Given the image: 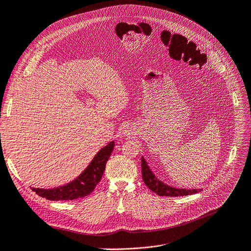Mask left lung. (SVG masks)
Here are the masks:
<instances>
[{"mask_svg": "<svg viewBox=\"0 0 251 251\" xmlns=\"http://www.w3.org/2000/svg\"><path fill=\"white\" fill-rule=\"evenodd\" d=\"M142 174L145 184L148 188L151 189L153 192L157 193L161 197H183V196H189V194L198 193L201 189H184V188H176L172 187L170 185L164 184L159 179L155 177V175L151 171V169L148 165L147 161L144 157H142Z\"/></svg>", "mask_w": 251, "mask_h": 251, "instance_id": "1", "label": "left lung"}]
</instances>
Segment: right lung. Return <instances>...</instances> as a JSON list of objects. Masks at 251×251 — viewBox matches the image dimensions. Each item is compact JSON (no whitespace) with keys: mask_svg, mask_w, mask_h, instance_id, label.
<instances>
[{"mask_svg":"<svg viewBox=\"0 0 251 251\" xmlns=\"http://www.w3.org/2000/svg\"><path fill=\"white\" fill-rule=\"evenodd\" d=\"M114 147L115 142L113 141L102 148L87 166V169L75 180L57 188H32L33 191L50 201H72L89 196L95 189L103 175L106 162L114 150Z\"/></svg>","mask_w":251,"mask_h":251,"instance_id":"add662e5","label":"right lung"}]
</instances>
